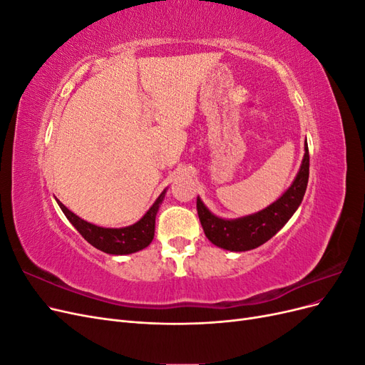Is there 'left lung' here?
Returning a JSON list of instances; mask_svg holds the SVG:
<instances>
[{"mask_svg":"<svg viewBox=\"0 0 365 365\" xmlns=\"http://www.w3.org/2000/svg\"><path fill=\"white\" fill-rule=\"evenodd\" d=\"M309 180V149L304 143V157L295 180L277 201L257 213L236 219L213 215L197 196L196 210L207 239L213 245L228 251L254 250L277 235L300 207Z\"/></svg>","mask_w":365,"mask_h":365,"instance_id":"8db88e82","label":"left lung"}]
</instances>
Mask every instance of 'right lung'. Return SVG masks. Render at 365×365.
Masks as SVG:
<instances>
[{
  "label": "right lung",
  "instance_id": "add662e5",
  "mask_svg": "<svg viewBox=\"0 0 365 365\" xmlns=\"http://www.w3.org/2000/svg\"><path fill=\"white\" fill-rule=\"evenodd\" d=\"M165 192H168V189H164L161 192V195L157 197V201L152 204V207L145 213V216L137 220L135 224L121 228H105L94 225L91 222H86L82 217L70 212L61 201H56L63 215L67 216L73 227L79 231L88 244H91L93 247L106 254L125 256V254L137 252L150 245L153 236H155V217L165 196Z\"/></svg>",
  "mask_w": 365,
  "mask_h": 365
}]
</instances>
